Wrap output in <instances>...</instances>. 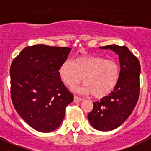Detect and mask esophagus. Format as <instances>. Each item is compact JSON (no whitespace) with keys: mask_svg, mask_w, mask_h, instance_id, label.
<instances>
[{"mask_svg":"<svg viewBox=\"0 0 151 151\" xmlns=\"http://www.w3.org/2000/svg\"><path fill=\"white\" fill-rule=\"evenodd\" d=\"M83 101V99L82 98H80V97H74V98H73V102L74 103H78V102H81V101Z\"/></svg>","mask_w":151,"mask_h":151,"instance_id":"34e87169","label":"esophagus"}]
</instances>
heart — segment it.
I'll use <instances>...</instances> for the list:
<instances>
[{"label":"heart","mask_w":151,"mask_h":151,"mask_svg":"<svg viewBox=\"0 0 151 151\" xmlns=\"http://www.w3.org/2000/svg\"><path fill=\"white\" fill-rule=\"evenodd\" d=\"M59 76L68 87L81 83L84 85L78 90L83 94L92 93L97 98L104 97L114 91L120 81L121 68L114 59L85 55L66 60L59 68Z\"/></svg>","instance_id":"obj_1"}]
</instances>
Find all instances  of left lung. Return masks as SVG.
<instances>
[{
  "label": "left lung",
  "mask_w": 151,
  "mask_h": 151,
  "mask_svg": "<svg viewBox=\"0 0 151 151\" xmlns=\"http://www.w3.org/2000/svg\"><path fill=\"white\" fill-rule=\"evenodd\" d=\"M100 48L111 49L118 54L121 77L112 93L93 102V110L88 114L87 118L96 130L110 131L121 126L136 106L140 95V64L125 46L111 44Z\"/></svg>",
  "instance_id": "1"
}]
</instances>
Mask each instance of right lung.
<instances>
[{
  "instance_id": "right-lung-1",
  "label": "right lung",
  "mask_w": 151,
  "mask_h": 151,
  "mask_svg": "<svg viewBox=\"0 0 151 151\" xmlns=\"http://www.w3.org/2000/svg\"><path fill=\"white\" fill-rule=\"evenodd\" d=\"M70 47L37 44L24 48L10 70L12 103L17 114L40 132L56 130L73 96L59 76Z\"/></svg>"
}]
</instances>
